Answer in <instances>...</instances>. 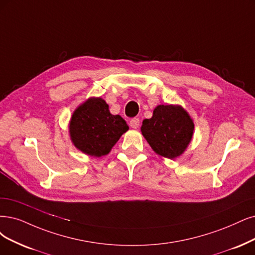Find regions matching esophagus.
I'll list each match as a JSON object with an SVG mask.
<instances>
[{
	"label": "esophagus",
	"mask_w": 255,
	"mask_h": 255,
	"mask_svg": "<svg viewBox=\"0 0 255 255\" xmlns=\"http://www.w3.org/2000/svg\"><path fill=\"white\" fill-rule=\"evenodd\" d=\"M129 124H130V127H131V128H133V129L138 128V127H139V119L134 118V119H132V120H130Z\"/></svg>",
	"instance_id": "esophagus-1"
}]
</instances>
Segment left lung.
I'll list each match as a JSON object with an SVG mask.
<instances>
[{
	"mask_svg": "<svg viewBox=\"0 0 255 255\" xmlns=\"http://www.w3.org/2000/svg\"><path fill=\"white\" fill-rule=\"evenodd\" d=\"M194 124L180 106L159 105L151 119L143 121L140 130L149 145L159 155L174 158L181 155L193 134Z\"/></svg>",
	"mask_w": 255,
	"mask_h": 255,
	"instance_id": "8db88e82",
	"label": "left lung"
}]
</instances>
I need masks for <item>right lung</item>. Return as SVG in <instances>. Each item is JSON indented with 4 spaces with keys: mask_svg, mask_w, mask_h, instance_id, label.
Masks as SVG:
<instances>
[{
    "mask_svg": "<svg viewBox=\"0 0 255 255\" xmlns=\"http://www.w3.org/2000/svg\"><path fill=\"white\" fill-rule=\"evenodd\" d=\"M69 130L81 151L102 156L109 153L128 126L121 116H112L106 102L98 98L89 99L73 112Z\"/></svg>",
    "mask_w": 255,
    "mask_h": 255,
    "instance_id": "obj_1",
    "label": "right lung"
}]
</instances>
